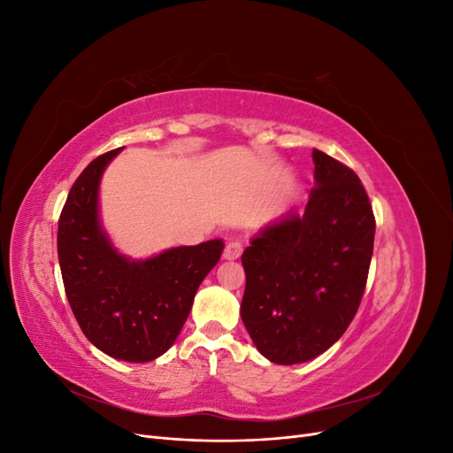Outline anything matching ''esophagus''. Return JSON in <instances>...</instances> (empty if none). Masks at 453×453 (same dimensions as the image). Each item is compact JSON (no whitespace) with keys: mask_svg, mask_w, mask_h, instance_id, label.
<instances>
[{"mask_svg":"<svg viewBox=\"0 0 453 453\" xmlns=\"http://www.w3.org/2000/svg\"><path fill=\"white\" fill-rule=\"evenodd\" d=\"M242 251H243V245H242L238 240H230V242L226 243L225 251H223V257H225L226 260H236V258H240Z\"/></svg>","mask_w":453,"mask_h":453,"instance_id":"34e87169","label":"esophagus"}]
</instances>
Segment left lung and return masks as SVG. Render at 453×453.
<instances>
[{
  "mask_svg": "<svg viewBox=\"0 0 453 453\" xmlns=\"http://www.w3.org/2000/svg\"><path fill=\"white\" fill-rule=\"evenodd\" d=\"M303 215L265 226L242 255V321L278 365L311 361L346 333L361 304L376 221L357 173L313 149Z\"/></svg>",
  "mask_w": 453,
  "mask_h": 453,
  "instance_id": "8db88e82",
  "label": "left lung"
}]
</instances>
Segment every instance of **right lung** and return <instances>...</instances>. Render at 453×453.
Listing matches in <instances>:
<instances>
[{
	"mask_svg": "<svg viewBox=\"0 0 453 453\" xmlns=\"http://www.w3.org/2000/svg\"><path fill=\"white\" fill-rule=\"evenodd\" d=\"M120 150L94 158L73 183L58 221V260L85 336L109 357L147 363L172 348L225 243L183 245L145 260L120 255L98 213L102 173Z\"/></svg>",
	"mask_w": 453,
	"mask_h": 453,
	"instance_id": "right-lung-1",
	"label": "right lung"
}]
</instances>
